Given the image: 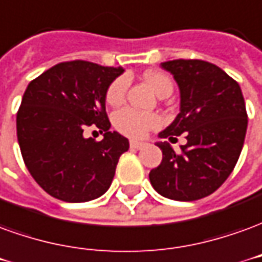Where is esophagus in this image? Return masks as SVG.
Segmentation results:
<instances>
[{
    "label": "esophagus",
    "mask_w": 262,
    "mask_h": 262,
    "mask_svg": "<svg viewBox=\"0 0 262 262\" xmlns=\"http://www.w3.org/2000/svg\"><path fill=\"white\" fill-rule=\"evenodd\" d=\"M129 146L133 148V149H142V148H145L146 142H142V141H131L129 142Z\"/></svg>",
    "instance_id": "esophagus-1"
}]
</instances>
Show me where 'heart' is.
<instances>
[{"label":"heart","instance_id":"heart-1","mask_svg":"<svg viewBox=\"0 0 262 262\" xmlns=\"http://www.w3.org/2000/svg\"><path fill=\"white\" fill-rule=\"evenodd\" d=\"M145 81L152 87V90L157 93L158 96H164L168 93H172L173 84L169 76L161 72H146L144 75ZM128 89V79L125 76H120L111 83L107 92H105V101L110 105H120L125 98ZM113 124L117 131L121 134L131 137V138H141L151 129H155L161 124L162 120L158 114L154 113H142L134 108H121L114 113L113 116Z\"/></svg>","mask_w":262,"mask_h":262}]
</instances>
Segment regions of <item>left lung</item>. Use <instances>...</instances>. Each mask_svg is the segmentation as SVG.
<instances>
[{"label": "left lung", "mask_w": 262, "mask_h": 262, "mask_svg": "<svg viewBox=\"0 0 262 262\" xmlns=\"http://www.w3.org/2000/svg\"><path fill=\"white\" fill-rule=\"evenodd\" d=\"M181 92V113L159 138L186 134L176 154L164 141L161 165L149 172L154 189L164 198L192 202L211 194L234 169L247 131L246 103L238 83L213 63L176 59L161 63Z\"/></svg>", "instance_id": "left-lung-1"}]
</instances>
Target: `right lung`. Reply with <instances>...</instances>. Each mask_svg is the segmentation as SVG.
Instances as JSON below:
<instances>
[{
  "instance_id": "obj_1",
  "label": "right lung",
  "mask_w": 262,
  "mask_h": 262,
  "mask_svg": "<svg viewBox=\"0 0 262 262\" xmlns=\"http://www.w3.org/2000/svg\"><path fill=\"white\" fill-rule=\"evenodd\" d=\"M124 72L86 60L59 63L28 84L16 114L24 162L39 186L70 203L97 199L110 187L125 137L110 131L105 92ZM97 126L101 141L82 131Z\"/></svg>"
}]
</instances>
